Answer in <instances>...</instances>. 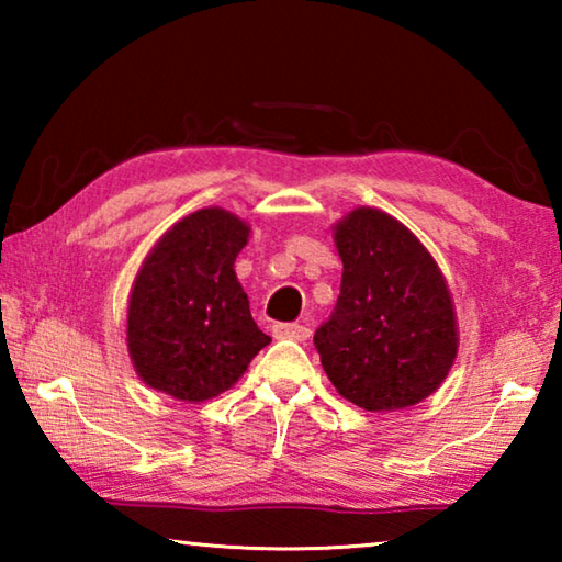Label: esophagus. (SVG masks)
Wrapping results in <instances>:
<instances>
[{
    "label": "esophagus",
    "instance_id": "1",
    "mask_svg": "<svg viewBox=\"0 0 562 562\" xmlns=\"http://www.w3.org/2000/svg\"><path fill=\"white\" fill-rule=\"evenodd\" d=\"M272 331H274V337L297 339V341H304L312 335V329L307 325H300V322H280V325L272 327Z\"/></svg>",
    "mask_w": 562,
    "mask_h": 562
}]
</instances>
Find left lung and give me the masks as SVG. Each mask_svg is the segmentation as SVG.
<instances>
[{
  "instance_id": "obj_1",
  "label": "left lung",
  "mask_w": 562,
  "mask_h": 562,
  "mask_svg": "<svg viewBox=\"0 0 562 562\" xmlns=\"http://www.w3.org/2000/svg\"><path fill=\"white\" fill-rule=\"evenodd\" d=\"M335 243L341 288L315 331L329 382L367 412L418 404L439 389L459 347L439 265L414 233L374 207L337 223Z\"/></svg>"
}]
</instances>
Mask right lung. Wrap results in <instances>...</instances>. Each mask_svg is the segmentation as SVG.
<instances>
[{"label":"right lung","mask_w":562,"mask_h":562,"mask_svg":"<svg viewBox=\"0 0 562 562\" xmlns=\"http://www.w3.org/2000/svg\"><path fill=\"white\" fill-rule=\"evenodd\" d=\"M240 217L203 207L160 237L128 300V355L150 389L205 402L231 389L270 337L235 278Z\"/></svg>","instance_id":"obj_1"}]
</instances>
